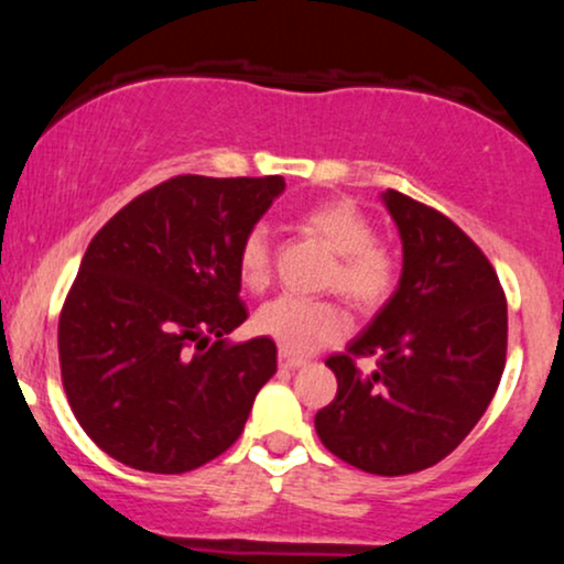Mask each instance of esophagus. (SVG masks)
<instances>
[{
	"label": "esophagus",
	"instance_id": "34e87169",
	"mask_svg": "<svg viewBox=\"0 0 564 564\" xmlns=\"http://www.w3.org/2000/svg\"><path fill=\"white\" fill-rule=\"evenodd\" d=\"M278 364H281V368H291V371H294V368L307 366V360L294 358V355L286 352V349H281V352H278Z\"/></svg>",
	"mask_w": 564,
	"mask_h": 564
}]
</instances>
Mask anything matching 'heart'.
<instances>
[{
  "instance_id": "heart-1",
  "label": "heart",
  "mask_w": 564,
  "mask_h": 564,
  "mask_svg": "<svg viewBox=\"0 0 564 564\" xmlns=\"http://www.w3.org/2000/svg\"><path fill=\"white\" fill-rule=\"evenodd\" d=\"M304 230L318 236L334 251L336 268L332 283L345 291L349 300L364 307L381 304L392 294L398 262L384 243L373 238V225L364 209L352 200H323L304 212ZM238 270L249 289H260L270 275V238L264 228L246 232L238 251ZM254 328L281 349L294 355H310L323 345L339 341L349 332V315L332 300L281 294L257 310Z\"/></svg>"
}]
</instances>
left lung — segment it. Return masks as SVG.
Wrapping results in <instances>:
<instances>
[{"label": "left lung", "mask_w": 564, "mask_h": 564, "mask_svg": "<svg viewBox=\"0 0 564 564\" xmlns=\"http://www.w3.org/2000/svg\"><path fill=\"white\" fill-rule=\"evenodd\" d=\"M400 243L398 289L332 355L336 398L315 413L334 456L371 475L422 471L469 435L507 360V300L496 270L448 217L398 191L381 193ZM352 357H377L360 375Z\"/></svg>", "instance_id": "obj_1"}]
</instances>
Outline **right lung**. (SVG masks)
<instances>
[{
    "label": "right lung",
    "mask_w": 564,
    "mask_h": 564,
    "mask_svg": "<svg viewBox=\"0 0 564 564\" xmlns=\"http://www.w3.org/2000/svg\"><path fill=\"white\" fill-rule=\"evenodd\" d=\"M283 177L183 174L129 200L84 251L57 349L76 422L140 471L198 469L236 443L275 373L246 321L238 251Z\"/></svg>",
    "instance_id": "add662e5"
}]
</instances>
